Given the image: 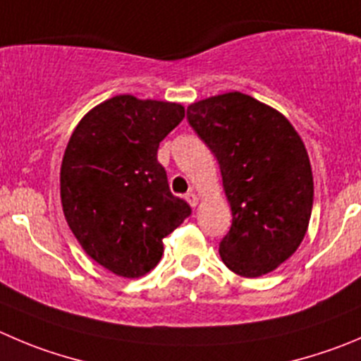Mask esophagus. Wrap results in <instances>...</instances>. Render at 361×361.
Here are the masks:
<instances>
[{
	"instance_id": "obj_1",
	"label": "esophagus",
	"mask_w": 361,
	"mask_h": 361,
	"mask_svg": "<svg viewBox=\"0 0 361 361\" xmlns=\"http://www.w3.org/2000/svg\"><path fill=\"white\" fill-rule=\"evenodd\" d=\"M186 200H188V204L191 205V207H197V205H198V197H197V193H193V191L186 195Z\"/></svg>"
}]
</instances>
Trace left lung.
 <instances>
[{
    "label": "left lung",
    "instance_id": "left-lung-1",
    "mask_svg": "<svg viewBox=\"0 0 361 361\" xmlns=\"http://www.w3.org/2000/svg\"><path fill=\"white\" fill-rule=\"evenodd\" d=\"M188 120L218 159L232 209L221 260L246 278L271 273L310 223L314 177L303 140L280 111L241 92L193 102Z\"/></svg>",
    "mask_w": 361,
    "mask_h": 361
}]
</instances>
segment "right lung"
I'll use <instances>...</instances> for the list:
<instances>
[{"label": "right lung", "mask_w": 361, "mask_h": 361, "mask_svg": "<svg viewBox=\"0 0 361 361\" xmlns=\"http://www.w3.org/2000/svg\"><path fill=\"white\" fill-rule=\"evenodd\" d=\"M183 118L178 102L115 95L68 140L60 170L65 219L85 253L118 276L154 269L163 239L191 214L157 161L159 143Z\"/></svg>", "instance_id": "right-lung-1"}]
</instances>
